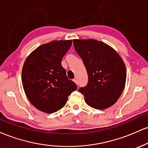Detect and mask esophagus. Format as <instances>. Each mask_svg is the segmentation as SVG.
I'll list each match as a JSON object with an SVG mask.
<instances>
[{
    "instance_id": "obj_1",
    "label": "esophagus",
    "mask_w": 148,
    "mask_h": 148,
    "mask_svg": "<svg viewBox=\"0 0 148 148\" xmlns=\"http://www.w3.org/2000/svg\"><path fill=\"white\" fill-rule=\"evenodd\" d=\"M73 81H74V82L75 83L76 85H78V82H77V80H76V79H74V80H73Z\"/></svg>"
}]
</instances>
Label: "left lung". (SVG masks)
Masks as SVG:
<instances>
[{
	"label": "left lung",
	"instance_id": "obj_1",
	"mask_svg": "<svg viewBox=\"0 0 148 148\" xmlns=\"http://www.w3.org/2000/svg\"><path fill=\"white\" fill-rule=\"evenodd\" d=\"M74 49L87 70V86L80 88L88 105L105 109L116 102L125 86L127 71L112 47L95 40H74Z\"/></svg>",
	"mask_w": 148,
	"mask_h": 148
}]
</instances>
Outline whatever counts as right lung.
Listing matches in <instances>:
<instances>
[{
  "mask_svg": "<svg viewBox=\"0 0 148 148\" xmlns=\"http://www.w3.org/2000/svg\"><path fill=\"white\" fill-rule=\"evenodd\" d=\"M72 40L52 41L37 47L25 59L22 84L30 102L47 113L62 108L77 86L67 79L61 64Z\"/></svg>",
  "mask_w": 148,
  "mask_h": 148,
  "instance_id": "obj_1",
  "label": "right lung"
}]
</instances>
